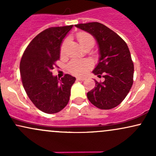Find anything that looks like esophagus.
Returning a JSON list of instances; mask_svg holds the SVG:
<instances>
[{"label": "esophagus", "mask_w": 156, "mask_h": 156, "mask_svg": "<svg viewBox=\"0 0 156 156\" xmlns=\"http://www.w3.org/2000/svg\"><path fill=\"white\" fill-rule=\"evenodd\" d=\"M76 79L78 80H85V78H83V77H78Z\"/></svg>", "instance_id": "1"}]
</instances>
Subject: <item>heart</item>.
Segmentation results:
<instances>
[{
	"mask_svg": "<svg viewBox=\"0 0 156 156\" xmlns=\"http://www.w3.org/2000/svg\"><path fill=\"white\" fill-rule=\"evenodd\" d=\"M77 39L78 42L84 48H87L94 43V39L92 35L85 31H80L77 34ZM67 43V39H65L62 42L60 48L61 54H64V50ZM93 62L91 59H73L69 62L67 65V69L69 73L76 76L84 75L89 69L92 67Z\"/></svg>",
	"mask_w": 156,
	"mask_h": 156,
	"instance_id": "heart-1",
	"label": "heart"
}]
</instances>
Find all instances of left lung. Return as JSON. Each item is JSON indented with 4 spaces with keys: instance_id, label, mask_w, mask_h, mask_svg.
<instances>
[{
    "instance_id": "left-lung-1",
    "label": "left lung",
    "mask_w": 156,
    "mask_h": 156,
    "mask_svg": "<svg viewBox=\"0 0 156 156\" xmlns=\"http://www.w3.org/2000/svg\"><path fill=\"white\" fill-rule=\"evenodd\" d=\"M94 36L99 45L100 60L93 73L103 82L87 93L89 101L97 108L111 109L120 104L133 83L134 66L126 42L114 31L98 22L76 25Z\"/></svg>"
}]
</instances>
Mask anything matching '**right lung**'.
I'll use <instances>...</instances> for the list:
<instances>
[{
	"mask_svg": "<svg viewBox=\"0 0 156 156\" xmlns=\"http://www.w3.org/2000/svg\"><path fill=\"white\" fill-rule=\"evenodd\" d=\"M73 25L51 27L32 39L21 58L23 86L34 105L47 114H55L67 105L76 78L65 74L61 79L52 75L59 59L60 46Z\"/></svg>",
	"mask_w": 156,
	"mask_h": 156,
	"instance_id": "1",
	"label": "right lung"
}]
</instances>
